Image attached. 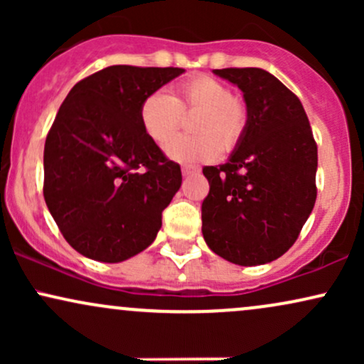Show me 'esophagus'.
Instances as JSON below:
<instances>
[{"instance_id": "obj_1", "label": "esophagus", "mask_w": 364, "mask_h": 364, "mask_svg": "<svg viewBox=\"0 0 364 364\" xmlns=\"http://www.w3.org/2000/svg\"><path fill=\"white\" fill-rule=\"evenodd\" d=\"M181 173H183V176H185V178L193 176V174H200V168H198V166H183Z\"/></svg>"}]
</instances>
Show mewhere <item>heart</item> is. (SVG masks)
<instances>
[{"label":"heart","instance_id":"1","mask_svg":"<svg viewBox=\"0 0 364 364\" xmlns=\"http://www.w3.org/2000/svg\"><path fill=\"white\" fill-rule=\"evenodd\" d=\"M199 111L192 127L198 136L168 139L178 127L182 114ZM145 135L157 145H166V156L179 164L214 161L223 150H232L243 136L248 111L245 102L231 95L217 78L200 75L183 82L174 95L164 90L149 94L139 111Z\"/></svg>","mask_w":364,"mask_h":364}]
</instances>
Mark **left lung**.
Here are the masks:
<instances>
[{"mask_svg": "<svg viewBox=\"0 0 364 364\" xmlns=\"http://www.w3.org/2000/svg\"><path fill=\"white\" fill-rule=\"evenodd\" d=\"M214 75L243 92L248 123L228 161L207 166L203 240L236 265H263L298 240L316 200L318 152L303 104L262 68Z\"/></svg>", "mask_w": 364, "mask_h": 364, "instance_id": "left-lung-1", "label": "left lung"}]
</instances>
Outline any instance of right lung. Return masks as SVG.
I'll return each mask as SVG.
<instances>
[{"label":"right lung","mask_w":364,"mask_h":364,"mask_svg":"<svg viewBox=\"0 0 364 364\" xmlns=\"http://www.w3.org/2000/svg\"><path fill=\"white\" fill-rule=\"evenodd\" d=\"M181 73L107 66L63 101L44 145V200L83 257L118 263L156 240L181 169L145 135L139 111L149 94Z\"/></svg>","instance_id":"right-lung-1"}]
</instances>
